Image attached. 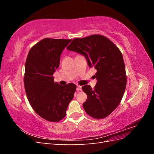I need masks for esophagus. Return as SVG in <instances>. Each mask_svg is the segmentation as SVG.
<instances>
[{
	"instance_id": "34e87169",
	"label": "esophagus",
	"mask_w": 154,
	"mask_h": 154,
	"mask_svg": "<svg viewBox=\"0 0 154 154\" xmlns=\"http://www.w3.org/2000/svg\"><path fill=\"white\" fill-rule=\"evenodd\" d=\"M76 90H77L78 92L81 91H82V87L80 86V85H77V87H76Z\"/></svg>"
}]
</instances>
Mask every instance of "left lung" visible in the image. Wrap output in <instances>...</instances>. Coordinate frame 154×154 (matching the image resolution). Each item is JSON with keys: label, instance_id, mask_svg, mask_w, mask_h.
<instances>
[{"label": "left lung", "instance_id": "left-lung-1", "mask_svg": "<svg viewBox=\"0 0 154 154\" xmlns=\"http://www.w3.org/2000/svg\"><path fill=\"white\" fill-rule=\"evenodd\" d=\"M67 49L84 56L88 66L97 70L94 89L88 85L82 87L87 95L83 109L93 118L107 117L120 103L127 85L120 50L110 40L100 35L74 39Z\"/></svg>", "mask_w": 154, "mask_h": 154}]
</instances>
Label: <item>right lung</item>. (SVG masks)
<instances>
[{"label":"right lung","instance_id":"1","mask_svg":"<svg viewBox=\"0 0 154 154\" xmlns=\"http://www.w3.org/2000/svg\"><path fill=\"white\" fill-rule=\"evenodd\" d=\"M71 39L44 38L32 46L26 61L24 87L35 112L44 119L58 122L66 115L76 86L60 85L53 76L59 67L60 55Z\"/></svg>","mask_w":154,"mask_h":154}]
</instances>
